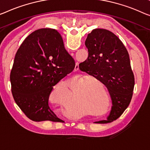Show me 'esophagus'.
<instances>
[{
	"mask_svg": "<svg viewBox=\"0 0 150 150\" xmlns=\"http://www.w3.org/2000/svg\"><path fill=\"white\" fill-rule=\"evenodd\" d=\"M79 69V65H78V63H76L75 64V69Z\"/></svg>",
	"mask_w": 150,
	"mask_h": 150,
	"instance_id": "1",
	"label": "esophagus"
}]
</instances>
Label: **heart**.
Wrapping results in <instances>:
<instances>
[{"label":"heart","mask_w":150,"mask_h":150,"mask_svg":"<svg viewBox=\"0 0 150 150\" xmlns=\"http://www.w3.org/2000/svg\"><path fill=\"white\" fill-rule=\"evenodd\" d=\"M100 83L98 80H93ZM84 81L83 78H79L77 80L72 81V89H75L79 86L76 95V98L83 103L90 107L91 109L97 112H103L107 108V102L103 99V96L100 94L95 88V84L89 83V81ZM71 92L69 88L64 82H60L52 89L51 92V98L55 104L65 106L70 102Z\"/></svg>","instance_id":"1"}]
</instances>
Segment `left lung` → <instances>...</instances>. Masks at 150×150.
<instances>
[{
  "label": "left lung",
  "mask_w": 150,
  "mask_h": 150,
  "mask_svg": "<svg viewBox=\"0 0 150 150\" xmlns=\"http://www.w3.org/2000/svg\"><path fill=\"white\" fill-rule=\"evenodd\" d=\"M85 44L88 59L79 64L85 71L105 85L110 93L112 108L106 123L117 119L130 104L135 84L128 52L115 33L104 29H94L88 35Z\"/></svg>",
  "instance_id": "obj_1"
}]
</instances>
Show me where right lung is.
<instances>
[{
  "mask_svg": "<svg viewBox=\"0 0 150 150\" xmlns=\"http://www.w3.org/2000/svg\"><path fill=\"white\" fill-rule=\"evenodd\" d=\"M75 65L57 30L39 29L26 38L15 55L10 79L13 98L30 119L62 120L49 106V96Z\"/></svg>",
  "mask_w": 150,
  "mask_h": 150,
  "instance_id": "obj_1",
  "label": "right lung"
}]
</instances>
